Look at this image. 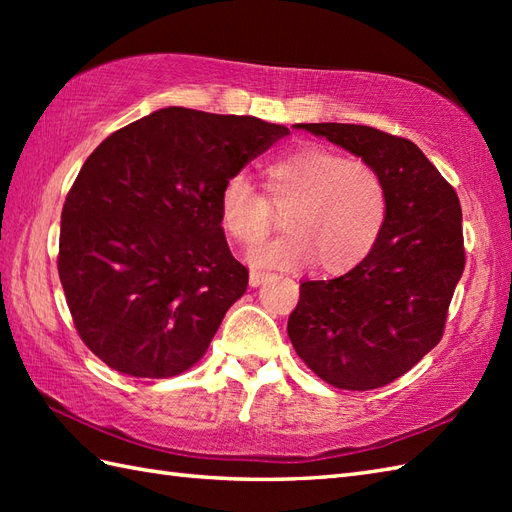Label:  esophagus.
Returning <instances> with one entry per match:
<instances>
[{
	"label": "esophagus",
	"instance_id": "1",
	"mask_svg": "<svg viewBox=\"0 0 512 512\" xmlns=\"http://www.w3.org/2000/svg\"><path fill=\"white\" fill-rule=\"evenodd\" d=\"M268 277H270V275H268V273H264V270H250V277H248V281H250V286L257 288V286H262Z\"/></svg>",
	"mask_w": 512,
	"mask_h": 512
}]
</instances>
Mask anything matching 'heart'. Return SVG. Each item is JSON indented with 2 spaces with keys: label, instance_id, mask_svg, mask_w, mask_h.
<instances>
[{
  "label": "heart",
  "instance_id": "heart-1",
  "mask_svg": "<svg viewBox=\"0 0 512 512\" xmlns=\"http://www.w3.org/2000/svg\"><path fill=\"white\" fill-rule=\"evenodd\" d=\"M264 195L244 173L224 182L220 220L237 244L255 246L273 226V206L281 213L279 235L250 250V264L299 268L314 264L325 273H345L372 253L387 222V189L380 173L363 160L321 145H301L270 160L262 171Z\"/></svg>",
  "mask_w": 512,
  "mask_h": 512
}]
</instances>
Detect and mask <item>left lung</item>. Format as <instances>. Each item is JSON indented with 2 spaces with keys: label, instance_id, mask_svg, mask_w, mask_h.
Wrapping results in <instances>:
<instances>
[{
  "label": "left lung",
  "instance_id": "left-lung-1",
  "mask_svg": "<svg viewBox=\"0 0 512 512\" xmlns=\"http://www.w3.org/2000/svg\"><path fill=\"white\" fill-rule=\"evenodd\" d=\"M297 127L372 165L389 209L361 264L330 281H303L288 336L325 383L352 391L389 385L442 339L464 270L458 193L407 138L367 125Z\"/></svg>",
  "mask_w": 512,
  "mask_h": 512
}]
</instances>
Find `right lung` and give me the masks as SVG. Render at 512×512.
I'll list each match as a JSON object with an SVG mask.
<instances>
[{
  "instance_id": "obj_1",
  "label": "right lung",
  "mask_w": 512,
  "mask_h": 512,
  "mask_svg": "<svg viewBox=\"0 0 512 512\" xmlns=\"http://www.w3.org/2000/svg\"><path fill=\"white\" fill-rule=\"evenodd\" d=\"M288 134L255 116L165 107L92 151L63 204L59 277L76 332L105 365L169 378L200 361L248 286L220 191Z\"/></svg>"
}]
</instances>
